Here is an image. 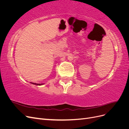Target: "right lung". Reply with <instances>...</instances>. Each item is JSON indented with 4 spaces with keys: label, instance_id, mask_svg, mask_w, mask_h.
Masks as SVG:
<instances>
[{
    "label": "right lung",
    "instance_id": "obj_1",
    "mask_svg": "<svg viewBox=\"0 0 129 129\" xmlns=\"http://www.w3.org/2000/svg\"><path fill=\"white\" fill-rule=\"evenodd\" d=\"M31 83L33 84H35V85H42V84H43L42 83L40 84V83H32V82H31Z\"/></svg>",
    "mask_w": 129,
    "mask_h": 129
}]
</instances>
